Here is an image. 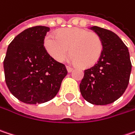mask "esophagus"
<instances>
[{
  "instance_id": "34e87169",
  "label": "esophagus",
  "mask_w": 135,
  "mask_h": 135,
  "mask_svg": "<svg viewBox=\"0 0 135 135\" xmlns=\"http://www.w3.org/2000/svg\"><path fill=\"white\" fill-rule=\"evenodd\" d=\"M66 69H67V71H68V73H71L73 70V67H71V66H66Z\"/></svg>"
}]
</instances>
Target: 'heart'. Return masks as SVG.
I'll use <instances>...</instances> for the list:
<instances>
[{"instance_id":"heart-1","label":"heart","mask_w":135,"mask_h":135,"mask_svg":"<svg viewBox=\"0 0 135 135\" xmlns=\"http://www.w3.org/2000/svg\"><path fill=\"white\" fill-rule=\"evenodd\" d=\"M44 45L48 53L59 62L66 59L71 49L72 61L83 67L95 65L103 52L100 35L79 28L63 29L58 32L57 36L49 34Z\"/></svg>"}]
</instances>
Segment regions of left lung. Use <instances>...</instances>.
<instances>
[{
    "instance_id": "8db88e82",
    "label": "left lung",
    "mask_w": 135,
    "mask_h": 135,
    "mask_svg": "<svg viewBox=\"0 0 135 135\" xmlns=\"http://www.w3.org/2000/svg\"><path fill=\"white\" fill-rule=\"evenodd\" d=\"M102 39L99 61L84 71L80 93L89 103L107 105L120 98L126 90L131 72L128 49L113 31L97 26L90 28Z\"/></svg>"
}]
</instances>
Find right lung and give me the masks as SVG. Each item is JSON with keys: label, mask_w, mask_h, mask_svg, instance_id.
<instances>
[{"label": "right lung", "mask_w": 135, "mask_h": 135, "mask_svg": "<svg viewBox=\"0 0 135 135\" xmlns=\"http://www.w3.org/2000/svg\"><path fill=\"white\" fill-rule=\"evenodd\" d=\"M50 28L35 26L18 35L7 47L4 60L7 86L20 101L43 104L58 93L67 75L65 65L55 61L44 47Z\"/></svg>", "instance_id": "obj_1"}]
</instances>
